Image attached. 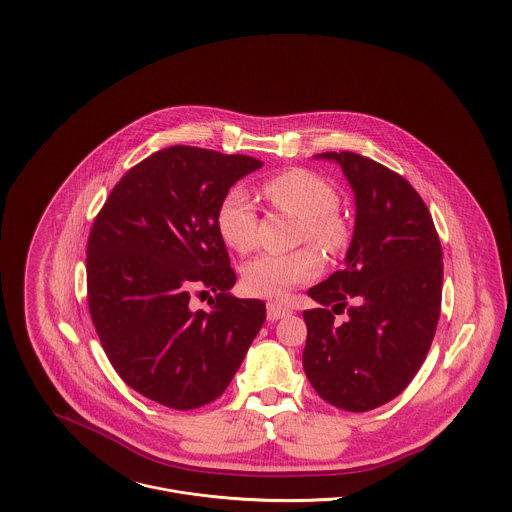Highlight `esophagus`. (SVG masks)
Masks as SVG:
<instances>
[{
  "label": "esophagus",
  "mask_w": 512,
  "mask_h": 512,
  "mask_svg": "<svg viewBox=\"0 0 512 512\" xmlns=\"http://www.w3.org/2000/svg\"><path fill=\"white\" fill-rule=\"evenodd\" d=\"M288 313H290V309H288L286 305H282V303H278V301L268 303V319H270V321H278V319L286 317Z\"/></svg>",
  "instance_id": "1"
}]
</instances>
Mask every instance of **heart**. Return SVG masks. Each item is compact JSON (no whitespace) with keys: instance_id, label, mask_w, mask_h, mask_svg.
Instances as JSON below:
<instances>
[{"instance_id":"heart-1","label":"heart","mask_w":512,"mask_h":512,"mask_svg":"<svg viewBox=\"0 0 512 512\" xmlns=\"http://www.w3.org/2000/svg\"><path fill=\"white\" fill-rule=\"evenodd\" d=\"M266 203L280 213L297 217L295 238L311 240L327 252H339L349 240V224L341 215L337 191L319 175L290 169L262 187ZM217 230L232 250L248 254L258 246V215L240 189L230 191L217 209ZM323 266L315 246H301L288 254H262L242 268L244 290L258 297H282L295 286L313 280Z\"/></svg>"}]
</instances>
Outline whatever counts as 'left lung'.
<instances>
[{"instance_id":"1","label":"left lung","mask_w":512,"mask_h":512,"mask_svg":"<svg viewBox=\"0 0 512 512\" xmlns=\"http://www.w3.org/2000/svg\"><path fill=\"white\" fill-rule=\"evenodd\" d=\"M315 157L341 165L357 217L345 268L307 292L321 307L303 311V368L325 402L368 412L396 398L426 361L441 309V244L402 175L353 151ZM341 312L348 319L335 324Z\"/></svg>"}]
</instances>
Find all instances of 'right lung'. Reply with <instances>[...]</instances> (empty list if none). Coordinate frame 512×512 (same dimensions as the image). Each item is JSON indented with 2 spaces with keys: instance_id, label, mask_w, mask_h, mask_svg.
<instances>
[{
  "instance_id": "1",
  "label": "right lung",
  "mask_w": 512,
  "mask_h": 512,
  "mask_svg": "<svg viewBox=\"0 0 512 512\" xmlns=\"http://www.w3.org/2000/svg\"><path fill=\"white\" fill-rule=\"evenodd\" d=\"M262 167L250 155L173 146L134 165L96 215L86 244L88 309L120 378L173 410L217 400L266 321L238 299L217 230L228 189ZM193 291H215L193 310Z\"/></svg>"
}]
</instances>
